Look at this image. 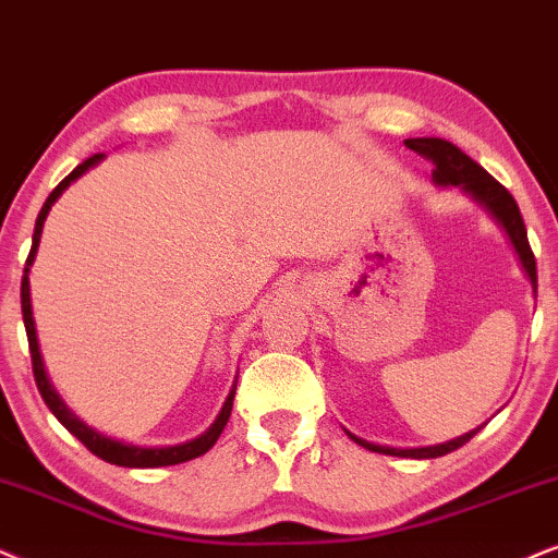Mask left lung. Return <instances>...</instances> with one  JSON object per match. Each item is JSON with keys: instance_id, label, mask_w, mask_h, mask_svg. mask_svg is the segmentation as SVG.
<instances>
[{"instance_id": "obj_1", "label": "left lung", "mask_w": 558, "mask_h": 558, "mask_svg": "<svg viewBox=\"0 0 558 558\" xmlns=\"http://www.w3.org/2000/svg\"><path fill=\"white\" fill-rule=\"evenodd\" d=\"M407 149L417 151L420 157L429 159L435 165L433 169V182L437 187H458L461 193H466L471 201H476L486 214H489L495 221L502 227V231L510 239L514 255L520 259V267H523L527 280L533 286V295L535 288H538V275H535V257L531 244H527V231L523 223V216H520L518 203L510 195V190L492 178L489 172L482 165H476L474 159L466 157L456 144H450L446 138H407L404 141ZM484 427V425H482ZM469 429L461 437H453L448 442H437V446H425V448H389V446H376V442L363 440V437L350 435V440H355L357 446H363L365 450H373V453H384V456H399V458H437V456H446L453 453L461 446L474 437L478 429Z\"/></svg>"}]
</instances>
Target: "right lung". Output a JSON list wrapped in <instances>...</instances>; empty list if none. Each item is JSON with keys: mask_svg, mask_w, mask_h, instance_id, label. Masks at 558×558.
I'll return each mask as SVG.
<instances>
[{"mask_svg": "<svg viewBox=\"0 0 558 558\" xmlns=\"http://www.w3.org/2000/svg\"><path fill=\"white\" fill-rule=\"evenodd\" d=\"M105 159V154H95V157H89L87 161H82L80 167L74 169L72 174H66L59 185L53 187V193L46 197L44 208H40L38 218H35V231H33V246H31V255H27V263H25V275H23V288H20V301H23V322H25V331H27V344H31V357H33V373H35V384H38V391L44 401L48 404V409L53 412V417L61 422L63 427L72 433L76 440H82L87 450H92L97 458H102V461L108 463H116V466H125V469H159V466H174V463H185V461H193V458L208 453L210 448L216 446L218 435L223 433V427H227V422L231 417V407H234V397H236V380L239 376H234V384H231V391L227 401H223L221 412H218V417L214 420V425H210L206 433L193 437V440L187 442H178V446H165V448H141V446H133V442H123V440H116V437L110 435H102L100 429L89 427L87 422L76 417L72 409L66 407V401L59 397V391L53 389L51 378H48V371H46V363H44V355H40V344H38V329H35V319H33V301H31V267L35 263V255H38V244H40V234H44V223H46V216L48 210L56 201H59L63 190L72 185L74 180H80L84 172L92 167H97L100 161ZM239 373V371H236Z\"/></svg>", "mask_w": 558, "mask_h": 558, "instance_id": "1", "label": "right lung"}]
</instances>
